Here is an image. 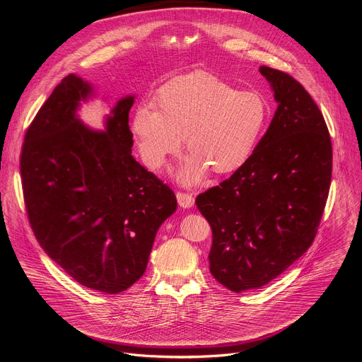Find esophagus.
Masks as SVG:
<instances>
[{"mask_svg": "<svg viewBox=\"0 0 362 362\" xmlns=\"http://www.w3.org/2000/svg\"><path fill=\"white\" fill-rule=\"evenodd\" d=\"M176 197H177V203H179V206H182V208H185V209L192 208L193 203H194V197H193L192 194H189V193L177 192V193H176Z\"/></svg>", "mask_w": 362, "mask_h": 362, "instance_id": "34e87169", "label": "esophagus"}]
</instances>
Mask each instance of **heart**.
Instances as JSON below:
<instances>
[{
    "label": "heart",
    "instance_id": "heart-1",
    "mask_svg": "<svg viewBox=\"0 0 362 362\" xmlns=\"http://www.w3.org/2000/svg\"><path fill=\"white\" fill-rule=\"evenodd\" d=\"M156 109L139 107L132 133L143 163L159 170L185 139L190 156L177 173L180 183H199L209 170L229 175L253 154L271 119L269 103L256 90L239 91L208 71H194L166 83Z\"/></svg>",
    "mask_w": 362,
    "mask_h": 362
}]
</instances>
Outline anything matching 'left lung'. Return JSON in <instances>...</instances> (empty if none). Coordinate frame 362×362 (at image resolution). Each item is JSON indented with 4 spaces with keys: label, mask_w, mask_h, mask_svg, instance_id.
Returning <instances> with one entry per match:
<instances>
[{
    "label": "left lung",
    "mask_w": 362,
    "mask_h": 362,
    "mask_svg": "<svg viewBox=\"0 0 362 362\" xmlns=\"http://www.w3.org/2000/svg\"><path fill=\"white\" fill-rule=\"evenodd\" d=\"M278 103L250 159L196 197L212 228L211 274L233 292L261 288L313 245L332 175L324 116L289 74L262 66Z\"/></svg>",
    "instance_id": "1"
}]
</instances>
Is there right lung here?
<instances>
[{
  "instance_id": "1",
  "label": "right lung",
  "mask_w": 362,
  "mask_h": 362,
  "mask_svg": "<svg viewBox=\"0 0 362 362\" xmlns=\"http://www.w3.org/2000/svg\"><path fill=\"white\" fill-rule=\"evenodd\" d=\"M93 95L81 77L62 80L25 133L20 172L28 221L44 252L83 286L119 293L144 274L177 200L132 156L134 95L116 103L101 132L77 116Z\"/></svg>"
}]
</instances>
